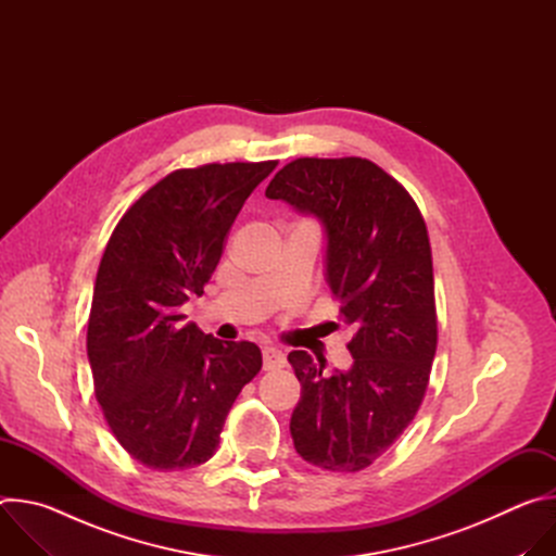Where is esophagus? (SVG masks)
Wrapping results in <instances>:
<instances>
[{
  "label": "esophagus",
  "instance_id": "obj_1",
  "mask_svg": "<svg viewBox=\"0 0 556 556\" xmlns=\"http://www.w3.org/2000/svg\"><path fill=\"white\" fill-rule=\"evenodd\" d=\"M262 358H264V369L266 371H275V369H281L286 365V356L277 348H264Z\"/></svg>",
  "mask_w": 556,
  "mask_h": 556
}]
</instances>
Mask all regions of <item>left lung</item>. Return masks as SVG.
Masks as SVG:
<instances>
[{"label": "left lung", "instance_id": "left-lung-1", "mask_svg": "<svg viewBox=\"0 0 556 556\" xmlns=\"http://www.w3.org/2000/svg\"><path fill=\"white\" fill-rule=\"evenodd\" d=\"M268 200L321 222L326 281L354 330L350 369L292 350L301 399L290 418L296 453L356 472L414 420L438 345L433 264L412 195L365 157H296L270 180Z\"/></svg>", "mask_w": 556, "mask_h": 556}]
</instances>
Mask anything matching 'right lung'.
I'll use <instances>...</instances> for the list:
<instances>
[{
	"label": "right lung",
	"instance_id": "1",
	"mask_svg": "<svg viewBox=\"0 0 556 556\" xmlns=\"http://www.w3.org/2000/svg\"><path fill=\"white\" fill-rule=\"evenodd\" d=\"M277 161L178 169L142 193L103 253L88 358L97 401L121 446L155 470L213 457L224 420L262 369L255 343H224L185 324L224 237Z\"/></svg>",
	"mask_w": 556,
	"mask_h": 556
}]
</instances>
